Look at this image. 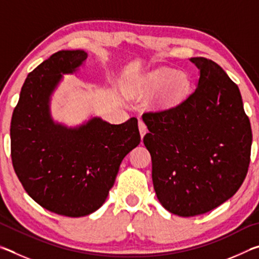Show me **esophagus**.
<instances>
[{
    "label": "esophagus",
    "mask_w": 259,
    "mask_h": 259,
    "mask_svg": "<svg viewBox=\"0 0 259 259\" xmlns=\"http://www.w3.org/2000/svg\"><path fill=\"white\" fill-rule=\"evenodd\" d=\"M138 128H139V133H140V136H142V138L145 136V134L147 133V126L145 124V122H144L143 120H139L138 121Z\"/></svg>",
    "instance_id": "obj_1"
}]
</instances>
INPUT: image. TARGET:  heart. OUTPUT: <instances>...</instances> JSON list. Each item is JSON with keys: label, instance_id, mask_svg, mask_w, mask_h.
Returning <instances> with one entry per match:
<instances>
[{"label": "heart", "instance_id": "b5f03b06", "mask_svg": "<svg viewBox=\"0 0 259 259\" xmlns=\"http://www.w3.org/2000/svg\"><path fill=\"white\" fill-rule=\"evenodd\" d=\"M140 83L147 91H157L164 88L161 102L166 105L181 100L190 88V80L185 74L169 67H159L147 73Z\"/></svg>", "mask_w": 259, "mask_h": 259}]
</instances>
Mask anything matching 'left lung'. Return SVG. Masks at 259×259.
Listing matches in <instances>:
<instances>
[{
  "instance_id": "1",
  "label": "left lung",
  "mask_w": 259,
  "mask_h": 259,
  "mask_svg": "<svg viewBox=\"0 0 259 259\" xmlns=\"http://www.w3.org/2000/svg\"><path fill=\"white\" fill-rule=\"evenodd\" d=\"M191 61L200 69L195 90L176 106L143 114L156 196L182 217L208 212L238 192L252 143L238 85L214 61Z\"/></svg>"
}]
</instances>
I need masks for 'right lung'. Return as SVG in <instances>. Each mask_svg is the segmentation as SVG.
Wrapping results in <instances>:
<instances>
[{
    "label": "right lung",
    "mask_w": 259,
    "mask_h": 259,
    "mask_svg": "<svg viewBox=\"0 0 259 259\" xmlns=\"http://www.w3.org/2000/svg\"><path fill=\"white\" fill-rule=\"evenodd\" d=\"M88 55L63 50L28 74L14 109L11 159L17 177L41 207L82 217L102 207L123 157L140 143L138 121L111 124L94 117L78 128L55 123L50 96L61 74L76 71Z\"/></svg>",
    "instance_id": "add662e5"
}]
</instances>
